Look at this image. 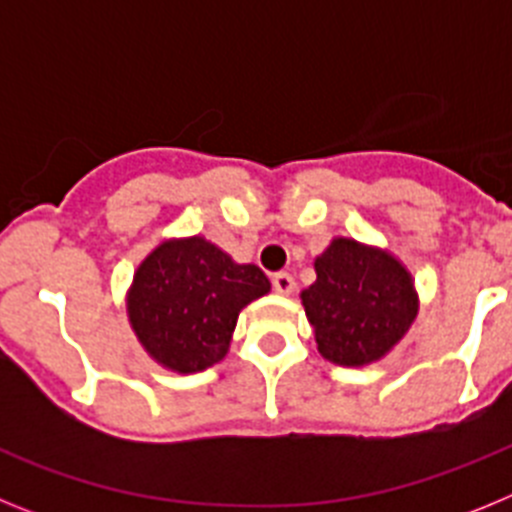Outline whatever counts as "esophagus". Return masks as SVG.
<instances>
[{
    "label": "esophagus",
    "mask_w": 512,
    "mask_h": 512,
    "mask_svg": "<svg viewBox=\"0 0 512 512\" xmlns=\"http://www.w3.org/2000/svg\"><path fill=\"white\" fill-rule=\"evenodd\" d=\"M271 287H274V292H279V295H292V292H295V277L287 274V271H279V274L271 277Z\"/></svg>",
    "instance_id": "obj_1"
}]
</instances>
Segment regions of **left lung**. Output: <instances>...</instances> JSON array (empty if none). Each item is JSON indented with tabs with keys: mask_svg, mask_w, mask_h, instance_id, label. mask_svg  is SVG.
Wrapping results in <instances>:
<instances>
[{
	"mask_svg": "<svg viewBox=\"0 0 512 512\" xmlns=\"http://www.w3.org/2000/svg\"><path fill=\"white\" fill-rule=\"evenodd\" d=\"M315 284L302 292L318 351L333 364L382 359L418 315L408 269L372 246L336 238L315 259Z\"/></svg>",
	"mask_w": 512,
	"mask_h": 512,
	"instance_id": "1",
	"label": "left lung"
}]
</instances>
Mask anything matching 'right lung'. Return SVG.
Listing matches in <instances>:
<instances>
[{"label":"right lung","mask_w":512,"mask_h":512,"mask_svg":"<svg viewBox=\"0 0 512 512\" xmlns=\"http://www.w3.org/2000/svg\"><path fill=\"white\" fill-rule=\"evenodd\" d=\"M269 287L259 266L235 264L200 235L166 241L135 271L128 318L151 359L202 372L228 354L238 312Z\"/></svg>","instance_id":"add662e5"}]
</instances>
